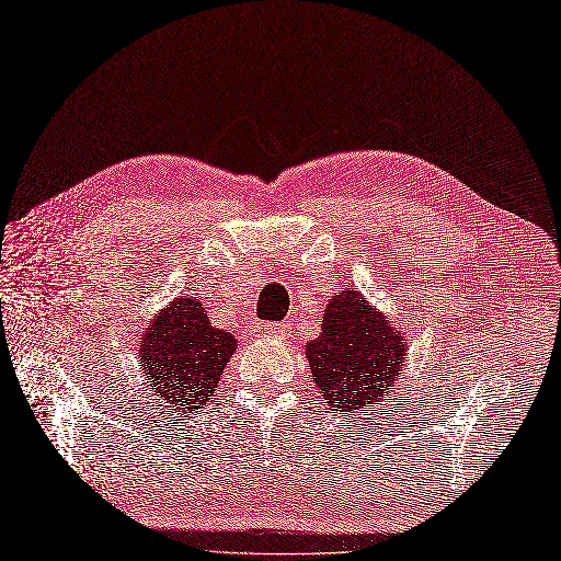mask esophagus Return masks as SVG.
<instances>
[{"mask_svg":"<svg viewBox=\"0 0 561 561\" xmlns=\"http://www.w3.org/2000/svg\"><path fill=\"white\" fill-rule=\"evenodd\" d=\"M288 328H291V323H288V321H277V323H270L267 325V333L275 335V337H286L288 335Z\"/></svg>","mask_w":561,"mask_h":561,"instance_id":"1","label":"esophagus"}]
</instances>
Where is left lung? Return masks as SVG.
I'll return each mask as SVG.
<instances>
[{
  "label": "left lung",
  "mask_w": 561,
  "mask_h": 561,
  "mask_svg": "<svg viewBox=\"0 0 561 561\" xmlns=\"http://www.w3.org/2000/svg\"><path fill=\"white\" fill-rule=\"evenodd\" d=\"M307 360L328 407L367 411L402 375L404 340L360 294L342 291L325 307L321 335L307 344Z\"/></svg>",
  "instance_id": "left-lung-1"
}]
</instances>
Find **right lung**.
<instances>
[{
	"mask_svg": "<svg viewBox=\"0 0 561 561\" xmlns=\"http://www.w3.org/2000/svg\"><path fill=\"white\" fill-rule=\"evenodd\" d=\"M233 351L236 337L210 325L198 300L182 296L148 328L140 363L157 396L190 413L213 400Z\"/></svg>",
	"mask_w": 561,
	"mask_h": 561,
	"instance_id": "right-lung-1",
	"label": "right lung"
}]
</instances>
